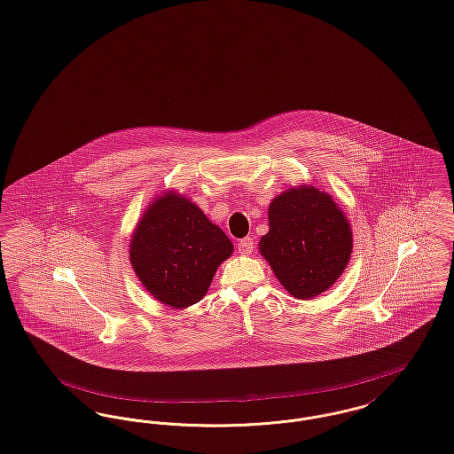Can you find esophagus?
Segmentation results:
<instances>
[{"instance_id":"1","label":"esophagus","mask_w":454,"mask_h":454,"mask_svg":"<svg viewBox=\"0 0 454 454\" xmlns=\"http://www.w3.org/2000/svg\"><path fill=\"white\" fill-rule=\"evenodd\" d=\"M239 252L241 255H250L254 252V239L247 237V239H241L239 241Z\"/></svg>"}]
</instances>
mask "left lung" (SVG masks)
<instances>
[{
  "instance_id": "8db88e82",
  "label": "left lung",
  "mask_w": 454,
  "mask_h": 454,
  "mask_svg": "<svg viewBox=\"0 0 454 454\" xmlns=\"http://www.w3.org/2000/svg\"><path fill=\"white\" fill-rule=\"evenodd\" d=\"M259 250L288 294L310 300L343 274L353 237L347 215L331 195L301 185L272 199L269 231Z\"/></svg>"
}]
</instances>
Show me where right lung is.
I'll list each match as a JSON object with an SVG mask.
<instances>
[{"label":"right lung","instance_id":"add662e5","mask_svg":"<svg viewBox=\"0 0 454 454\" xmlns=\"http://www.w3.org/2000/svg\"><path fill=\"white\" fill-rule=\"evenodd\" d=\"M233 254V243L197 204L168 192L154 199L137 223L130 264L144 288L160 303L187 309L200 301L215 269Z\"/></svg>","mask_w":454,"mask_h":454}]
</instances>
